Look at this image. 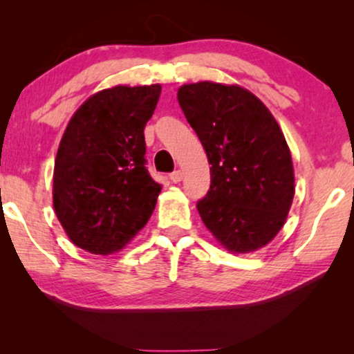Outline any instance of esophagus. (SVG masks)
Returning <instances> with one entry per match:
<instances>
[{"instance_id":"esophagus-1","label":"esophagus","mask_w":354,"mask_h":354,"mask_svg":"<svg viewBox=\"0 0 354 354\" xmlns=\"http://www.w3.org/2000/svg\"><path fill=\"white\" fill-rule=\"evenodd\" d=\"M169 178H171L174 183H178L182 180V171H178V169H177V171H174L171 176H169Z\"/></svg>"}]
</instances>
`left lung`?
<instances>
[{"label": "left lung", "instance_id": "1", "mask_svg": "<svg viewBox=\"0 0 354 354\" xmlns=\"http://www.w3.org/2000/svg\"><path fill=\"white\" fill-rule=\"evenodd\" d=\"M178 104L211 164V187L196 203L211 234L234 253L268 245L295 195L292 154L270 111L239 85H183Z\"/></svg>", "mask_w": 354, "mask_h": 354}]
</instances>
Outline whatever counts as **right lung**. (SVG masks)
<instances>
[{"label":"right lung","mask_w":354,"mask_h":354,"mask_svg":"<svg viewBox=\"0 0 354 354\" xmlns=\"http://www.w3.org/2000/svg\"><path fill=\"white\" fill-rule=\"evenodd\" d=\"M159 95L161 85H119L72 115L56 154L53 205L79 248L113 253L151 217L162 187L147 169L143 130Z\"/></svg>","instance_id":"right-lung-1"}]
</instances>
